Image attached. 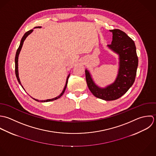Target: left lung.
Listing matches in <instances>:
<instances>
[{
    "instance_id": "8db88e82",
    "label": "left lung",
    "mask_w": 156,
    "mask_h": 156,
    "mask_svg": "<svg viewBox=\"0 0 156 156\" xmlns=\"http://www.w3.org/2000/svg\"><path fill=\"white\" fill-rule=\"evenodd\" d=\"M113 38L107 47L119 56V69L115 81L105 87L96 85L86 69V78L88 87L94 96L105 101L116 100L124 95L133 84L138 66V57L134 41L124 32L115 29L110 30Z\"/></svg>"
}]
</instances>
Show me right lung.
I'll return each instance as SVG.
<instances>
[{
	"instance_id": "right-lung-1",
	"label": "right lung",
	"mask_w": 156,
	"mask_h": 156,
	"mask_svg": "<svg viewBox=\"0 0 156 156\" xmlns=\"http://www.w3.org/2000/svg\"><path fill=\"white\" fill-rule=\"evenodd\" d=\"M40 28L41 27H35L34 28ZM33 31H34L33 30H30V31L27 32L24 34V35L23 36V37L22 38V40H21V41H20V43L19 47V48H18L17 50L16 54V57H15V72H16V77H17V79L18 82L19 83V84L21 85V86L23 87V89H24V88H23V87L22 86V84H21V82H20V78H19V70H18V60H19V54H20V51H21V49H22V46H23V44L24 41L25 40V39L27 38V37L30 34H31ZM69 76H70V74L68 75V76H67V79H66V85H65V86H64V89H63L62 94H60L59 96H57V97H55V98H52V99H46V100H42V101H39V100L36 99H34V98H33V99H34V100H35L36 101H38V102H45L52 101H54V100H56V99L60 98L62 96V94H63L64 93V92H65V90H66V87H67V84L68 79H69Z\"/></svg>"
}]
</instances>
